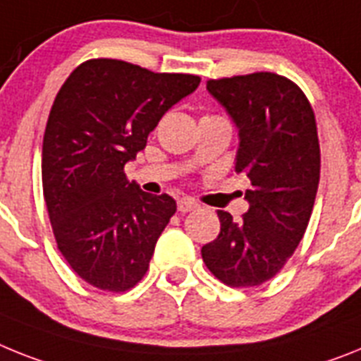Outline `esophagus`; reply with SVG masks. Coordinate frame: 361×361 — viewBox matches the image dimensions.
<instances>
[{"instance_id":"34e87169","label":"esophagus","mask_w":361,"mask_h":361,"mask_svg":"<svg viewBox=\"0 0 361 361\" xmlns=\"http://www.w3.org/2000/svg\"><path fill=\"white\" fill-rule=\"evenodd\" d=\"M177 208H178V212L186 214V212L197 210V208H199V204H197L195 201H192V199H186V197H184V199H180V201L177 202Z\"/></svg>"}]
</instances>
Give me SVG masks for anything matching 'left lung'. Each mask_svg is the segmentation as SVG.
I'll use <instances>...</instances> for the list:
<instances>
[{
  "label": "left lung",
  "mask_w": 361,
  "mask_h": 361,
  "mask_svg": "<svg viewBox=\"0 0 361 361\" xmlns=\"http://www.w3.org/2000/svg\"><path fill=\"white\" fill-rule=\"evenodd\" d=\"M239 135L235 171L250 178L248 212L233 221L219 210L221 232L202 261L230 286H257L285 267L312 214L319 183V142L309 100L274 73L208 80Z\"/></svg>",
  "instance_id": "left-lung-1"
}]
</instances>
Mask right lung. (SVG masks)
I'll list each match as a JSON object with an SVG mask.
<instances>
[{
	"label": "right lung",
	"mask_w": 361,
	"mask_h": 361,
	"mask_svg": "<svg viewBox=\"0 0 361 361\" xmlns=\"http://www.w3.org/2000/svg\"><path fill=\"white\" fill-rule=\"evenodd\" d=\"M199 84V76L98 58L58 91L43 135V197L58 250L89 285L124 292L146 274L177 202L129 183L124 166Z\"/></svg>",
	"instance_id": "obj_1"
}]
</instances>
